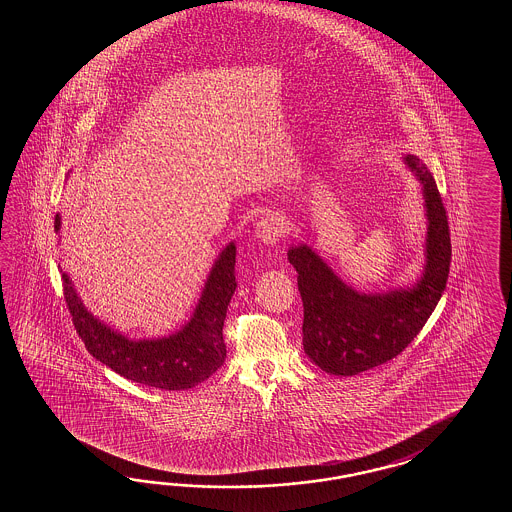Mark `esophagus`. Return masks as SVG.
I'll return each mask as SVG.
<instances>
[{"label":"esophagus","instance_id":"34e87169","mask_svg":"<svg viewBox=\"0 0 512 512\" xmlns=\"http://www.w3.org/2000/svg\"><path fill=\"white\" fill-rule=\"evenodd\" d=\"M283 232H285L283 221L276 218V216H265L254 227V236L265 245H274L276 241L282 238Z\"/></svg>","mask_w":512,"mask_h":512}]
</instances>
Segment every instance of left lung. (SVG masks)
<instances>
[{
  "label": "left lung",
  "instance_id": "obj_1",
  "mask_svg": "<svg viewBox=\"0 0 512 512\" xmlns=\"http://www.w3.org/2000/svg\"><path fill=\"white\" fill-rule=\"evenodd\" d=\"M403 161L423 186L425 199V267L414 285L359 293L309 245L298 243L287 251L304 302L305 355L331 375L351 377L397 357L419 335L445 291L452 256L446 210L426 164L412 153Z\"/></svg>",
  "mask_w": 512,
  "mask_h": 512
}]
</instances>
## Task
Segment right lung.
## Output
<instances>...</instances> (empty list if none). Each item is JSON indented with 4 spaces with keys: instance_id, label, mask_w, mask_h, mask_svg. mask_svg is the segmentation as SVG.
<instances>
[{
    "instance_id": "add662e5",
    "label": "right lung",
    "mask_w": 512,
    "mask_h": 512,
    "mask_svg": "<svg viewBox=\"0 0 512 512\" xmlns=\"http://www.w3.org/2000/svg\"><path fill=\"white\" fill-rule=\"evenodd\" d=\"M60 227L62 218L56 214L58 234ZM234 265L236 245L230 241L210 269L192 318L174 335L161 338L131 340L87 311L67 272H62V283L78 337L95 359L128 381L175 392L207 381L225 362L223 324L238 285Z\"/></svg>"
}]
</instances>
